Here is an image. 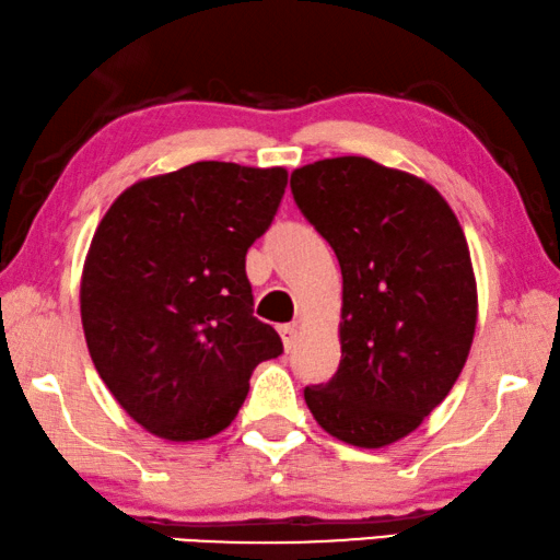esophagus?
Returning <instances> with one entry per match:
<instances>
[{
  "instance_id": "obj_1",
  "label": "esophagus",
  "mask_w": 560,
  "mask_h": 560,
  "mask_svg": "<svg viewBox=\"0 0 560 560\" xmlns=\"http://www.w3.org/2000/svg\"><path fill=\"white\" fill-rule=\"evenodd\" d=\"M279 335H281V340H283V350H291L296 345V340H299V329H296V325H279Z\"/></svg>"
}]
</instances>
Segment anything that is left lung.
<instances>
[{"label": "left lung", "instance_id": "left-lung-1", "mask_svg": "<svg viewBox=\"0 0 560 560\" xmlns=\"http://www.w3.org/2000/svg\"><path fill=\"white\" fill-rule=\"evenodd\" d=\"M291 195L342 271V360L332 381L306 385V406L345 444H393L467 362L477 325L467 238L434 187L368 156L299 167Z\"/></svg>", "mask_w": 560, "mask_h": 560}]
</instances>
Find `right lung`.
<instances>
[{"label":"right lung","mask_w":560,"mask_h":560,"mask_svg":"<svg viewBox=\"0 0 560 560\" xmlns=\"http://www.w3.org/2000/svg\"><path fill=\"white\" fill-rule=\"evenodd\" d=\"M283 167L195 162L131 185L93 233L81 279L85 342L139 427L215 436L281 337L254 317L246 254L287 190Z\"/></svg>","instance_id":"1"}]
</instances>
